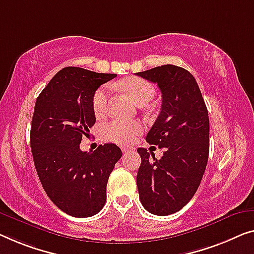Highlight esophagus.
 Returning a JSON list of instances; mask_svg holds the SVG:
<instances>
[{
	"instance_id": "1",
	"label": "esophagus",
	"mask_w": 254,
	"mask_h": 254,
	"mask_svg": "<svg viewBox=\"0 0 254 254\" xmlns=\"http://www.w3.org/2000/svg\"><path fill=\"white\" fill-rule=\"evenodd\" d=\"M133 150H134L133 147H127V146L122 147V151H123V153H130V151H133Z\"/></svg>"
}]
</instances>
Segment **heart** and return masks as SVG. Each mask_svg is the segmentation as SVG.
Segmentation results:
<instances>
[{"instance_id":"obj_1","label":"heart","mask_w":254,"mask_h":254,"mask_svg":"<svg viewBox=\"0 0 254 254\" xmlns=\"http://www.w3.org/2000/svg\"><path fill=\"white\" fill-rule=\"evenodd\" d=\"M122 86L131 99L140 105L148 103L155 96V88L146 79L130 77L122 82ZM107 101L108 88L101 86L94 92L92 98V108L96 116H103L105 114ZM100 131L103 138L107 141L127 145L131 143L138 134L141 133L142 124L138 121L114 120L105 123Z\"/></svg>"}]
</instances>
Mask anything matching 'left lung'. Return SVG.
<instances>
[{"instance_id": "obj_1", "label": "left lung", "mask_w": 254, "mask_h": 254, "mask_svg": "<svg viewBox=\"0 0 254 254\" xmlns=\"http://www.w3.org/2000/svg\"><path fill=\"white\" fill-rule=\"evenodd\" d=\"M157 83L161 113L146 140L164 149L160 160L138 148L137 186L142 206L155 215L176 213L197 190L210 149L207 108L195 77L183 67L163 65L137 73Z\"/></svg>"}]
</instances>
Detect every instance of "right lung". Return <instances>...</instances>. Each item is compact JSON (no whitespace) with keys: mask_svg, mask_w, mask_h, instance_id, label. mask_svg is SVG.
Returning a JSON list of instances; mask_svg holds the SVG:
<instances>
[{"mask_svg":"<svg viewBox=\"0 0 254 254\" xmlns=\"http://www.w3.org/2000/svg\"><path fill=\"white\" fill-rule=\"evenodd\" d=\"M116 74L79 67L58 71L37 97L30 127V148L37 176L57 207L76 218L97 214L106 203V187L120 147L105 143L88 153L83 135L96 123L92 98Z\"/></svg>","mask_w":254,"mask_h":254,"instance_id":"right-lung-1","label":"right lung"}]
</instances>
